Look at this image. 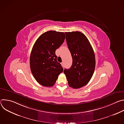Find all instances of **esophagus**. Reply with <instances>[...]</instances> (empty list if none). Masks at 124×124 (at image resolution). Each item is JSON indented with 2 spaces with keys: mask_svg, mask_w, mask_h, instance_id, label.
<instances>
[{
  "mask_svg": "<svg viewBox=\"0 0 124 124\" xmlns=\"http://www.w3.org/2000/svg\"><path fill=\"white\" fill-rule=\"evenodd\" d=\"M61 66L64 68V63H63V62H62V63H61Z\"/></svg>",
  "mask_w": 124,
  "mask_h": 124,
  "instance_id": "esophagus-1",
  "label": "esophagus"
}]
</instances>
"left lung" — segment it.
<instances>
[{
    "mask_svg": "<svg viewBox=\"0 0 124 124\" xmlns=\"http://www.w3.org/2000/svg\"><path fill=\"white\" fill-rule=\"evenodd\" d=\"M65 33L73 63L70 69L64 70V73L69 86L78 89L86 85L93 76L96 65L95 54L84 34L79 31Z\"/></svg>",
    "mask_w": 124,
    "mask_h": 124,
    "instance_id": "left-lung-1",
    "label": "left lung"
}]
</instances>
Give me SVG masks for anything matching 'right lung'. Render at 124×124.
<instances>
[{
	"label": "right lung",
	"instance_id": "add662e5",
	"mask_svg": "<svg viewBox=\"0 0 124 124\" xmlns=\"http://www.w3.org/2000/svg\"><path fill=\"white\" fill-rule=\"evenodd\" d=\"M63 32L48 31L42 34L35 42L30 57V66L35 79L46 87L54 86L63 71L57 61L55 50L63 43Z\"/></svg>",
	"mask_w": 124,
	"mask_h": 124
}]
</instances>
